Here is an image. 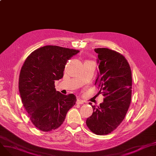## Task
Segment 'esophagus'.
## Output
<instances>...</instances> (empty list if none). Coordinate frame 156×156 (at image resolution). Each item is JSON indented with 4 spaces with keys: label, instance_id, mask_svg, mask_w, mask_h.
Wrapping results in <instances>:
<instances>
[{
    "label": "esophagus",
    "instance_id": "1",
    "mask_svg": "<svg viewBox=\"0 0 156 156\" xmlns=\"http://www.w3.org/2000/svg\"><path fill=\"white\" fill-rule=\"evenodd\" d=\"M83 101L81 100V99H78L77 101H76V104H83Z\"/></svg>",
    "mask_w": 156,
    "mask_h": 156
}]
</instances>
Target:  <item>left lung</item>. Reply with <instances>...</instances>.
<instances>
[{
    "label": "left lung",
    "instance_id": "1",
    "mask_svg": "<svg viewBox=\"0 0 156 156\" xmlns=\"http://www.w3.org/2000/svg\"><path fill=\"white\" fill-rule=\"evenodd\" d=\"M95 52L99 70L95 85L104 98L99 106L92 105V115L86 124L92 132L104 135L116 129L125 119L132 99V74L128 61L120 53L107 48H95Z\"/></svg>",
    "mask_w": 156,
    "mask_h": 156
}]
</instances>
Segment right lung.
Masks as SVG:
<instances>
[{
    "instance_id": "right-lung-1",
    "label": "right lung",
    "mask_w": 156,
    "mask_h": 156,
    "mask_svg": "<svg viewBox=\"0 0 156 156\" xmlns=\"http://www.w3.org/2000/svg\"><path fill=\"white\" fill-rule=\"evenodd\" d=\"M80 51L46 45L32 52L24 62L19 77L22 103L31 122L42 132L58 128L68 111L75 105L76 96L55 90V80L63 77L68 60Z\"/></svg>"
}]
</instances>
